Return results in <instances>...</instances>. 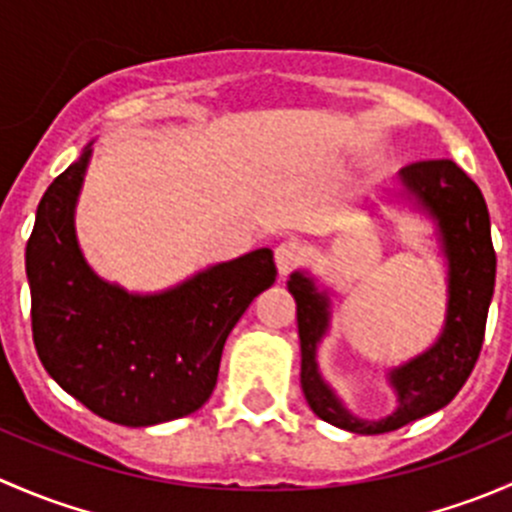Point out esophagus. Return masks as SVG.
I'll return each instance as SVG.
<instances>
[{
  "instance_id": "obj_1",
  "label": "esophagus",
  "mask_w": 512,
  "mask_h": 512,
  "mask_svg": "<svg viewBox=\"0 0 512 512\" xmlns=\"http://www.w3.org/2000/svg\"><path fill=\"white\" fill-rule=\"evenodd\" d=\"M299 260H302V250H299L297 242H282V245H277L275 265L280 277H287L299 265Z\"/></svg>"
}]
</instances>
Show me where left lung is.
Segmentation results:
<instances>
[{
  "label": "left lung",
  "mask_w": 512,
  "mask_h": 512,
  "mask_svg": "<svg viewBox=\"0 0 512 512\" xmlns=\"http://www.w3.org/2000/svg\"><path fill=\"white\" fill-rule=\"evenodd\" d=\"M386 203H404L436 225L438 250L446 260V319L436 342L386 371L396 409L381 418H361L347 409L322 376L317 352L332 327V292L309 270L287 280L297 302L304 399L322 421L352 433H386L443 409L461 391L476 366L495 289V250L483 193L453 160H421L399 170ZM371 205V203H369ZM366 205V208H369ZM364 208V210H366Z\"/></svg>",
  "instance_id": "8db88e82"
}]
</instances>
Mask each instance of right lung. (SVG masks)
I'll return each instance as SVG.
<instances>
[{"mask_svg":"<svg viewBox=\"0 0 512 512\" xmlns=\"http://www.w3.org/2000/svg\"><path fill=\"white\" fill-rule=\"evenodd\" d=\"M91 146L46 188L27 242L36 354L96 416L156 426L210 399L227 334L252 299L275 285V260L260 247L146 294L103 280L76 235Z\"/></svg>","mask_w":512,"mask_h":512,"instance_id":"obj_1","label":"right lung"}]
</instances>
